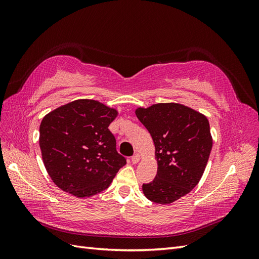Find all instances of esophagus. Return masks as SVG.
Wrapping results in <instances>:
<instances>
[{
    "label": "esophagus",
    "mask_w": 259,
    "mask_h": 259,
    "mask_svg": "<svg viewBox=\"0 0 259 259\" xmlns=\"http://www.w3.org/2000/svg\"><path fill=\"white\" fill-rule=\"evenodd\" d=\"M139 160H140V155L138 153H136V154H134V155L132 156L133 164H137L139 162Z\"/></svg>",
    "instance_id": "1"
}]
</instances>
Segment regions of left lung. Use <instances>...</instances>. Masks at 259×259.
<instances>
[{
    "mask_svg": "<svg viewBox=\"0 0 259 259\" xmlns=\"http://www.w3.org/2000/svg\"><path fill=\"white\" fill-rule=\"evenodd\" d=\"M150 133L158 171L143 185L146 198L170 204L189 193L204 173L213 146L207 117L180 104H155L135 111Z\"/></svg>",
    "mask_w": 259,
    "mask_h": 259,
    "instance_id": "1",
    "label": "left lung"
}]
</instances>
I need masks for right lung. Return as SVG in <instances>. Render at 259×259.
<instances>
[{
  "mask_svg": "<svg viewBox=\"0 0 259 259\" xmlns=\"http://www.w3.org/2000/svg\"><path fill=\"white\" fill-rule=\"evenodd\" d=\"M117 111L93 99H77L46 114L40 148L46 170L61 190L88 198L110 186L126 159L116 151L109 125Z\"/></svg>",
  "mask_w": 259,
  "mask_h": 259,
  "instance_id": "right-lung-1",
  "label": "right lung"
}]
</instances>
